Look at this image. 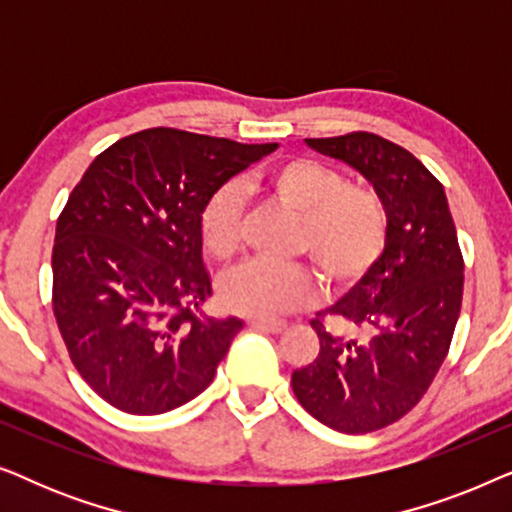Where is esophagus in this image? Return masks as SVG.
<instances>
[{
	"label": "esophagus",
	"instance_id": "obj_1",
	"mask_svg": "<svg viewBox=\"0 0 512 512\" xmlns=\"http://www.w3.org/2000/svg\"><path fill=\"white\" fill-rule=\"evenodd\" d=\"M249 328H254V331H263V333L277 335V333L286 331V324H284V321H263V319H254V321H249Z\"/></svg>",
	"mask_w": 512,
	"mask_h": 512
}]
</instances>
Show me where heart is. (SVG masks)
<instances>
[{"label":"heart","mask_w":512,"mask_h":512,"mask_svg":"<svg viewBox=\"0 0 512 512\" xmlns=\"http://www.w3.org/2000/svg\"><path fill=\"white\" fill-rule=\"evenodd\" d=\"M256 186L300 216L293 251L305 254L335 286L356 284L375 268L389 237V214L380 195L349 186L338 170L319 160H284ZM242 188L228 181L209 195L200 214V237L209 254L228 258L240 244ZM221 303L237 314L275 319L314 305L319 284L298 265H275L251 258L226 272Z\"/></svg>","instance_id":"obj_1"}]
</instances>
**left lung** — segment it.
Here are the masks:
<instances>
[{"mask_svg":"<svg viewBox=\"0 0 512 512\" xmlns=\"http://www.w3.org/2000/svg\"><path fill=\"white\" fill-rule=\"evenodd\" d=\"M361 172L389 214V237L373 270L328 317L312 319L319 356L293 370L298 403L342 433L394 424L422 401L443 366L464 296V258L443 184L403 146L373 132L305 139Z\"/></svg>","mask_w":512,"mask_h":512,"instance_id":"obj_1","label":"left lung"}]
</instances>
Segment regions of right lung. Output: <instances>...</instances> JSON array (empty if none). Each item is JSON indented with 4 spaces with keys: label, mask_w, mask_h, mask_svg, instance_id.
<instances>
[{
    "label": "right lung",
    "mask_w": 512,
    "mask_h": 512,
    "mask_svg": "<svg viewBox=\"0 0 512 512\" xmlns=\"http://www.w3.org/2000/svg\"><path fill=\"white\" fill-rule=\"evenodd\" d=\"M275 149L151 128L111 144L74 186L55 228L53 314L76 370L114 408L160 415L212 384L242 321L202 312L200 214Z\"/></svg>",
    "instance_id": "right-lung-1"
}]
</instances>
